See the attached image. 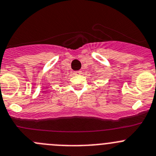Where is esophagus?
<instances>
[{
	"instance_id": "obj_1",
	"label": "esophagus",
	"mask_w": 156,
	"mask_h": 156,
	"mask_svg": "<svg viewBox=\"0 0 156 156\" xmlns=\"http://www.w3.org/2000/svg\"><path fill=\"white\" fill-rule=\"evenodd\" d=\"M74 74H75V75H81V71H74Z\"/></svg>"
}]
</instances>
